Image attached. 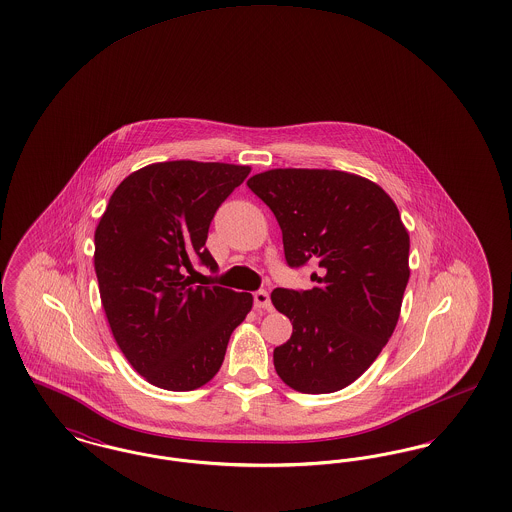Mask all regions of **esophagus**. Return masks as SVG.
Returning <instances> with one entry per match:
<instances>
[{
    "label": "esophagus",
    "instance_id": "obj_1",
    "mask_svg": "<svg viewBox=\"0 0 512 512\" xmlns=\"http://www.w3.org/2000/svg\"><path fill=\"white\" fill-rule=\"evenodd\" d=\"M253 305H255L257 309H267V311L272 309L270 295H268L267 290H259V292L253 293Z\"/></svg>",
    "mask_w": 512,
    "mask_h": 512
}]
</instances>
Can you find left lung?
Wrapping results in <instances>:
<instances>
[{
	"mask_svg": "<svg viewBox=\"0 0 512 512\" xmlns=\"http://www.w3.org/2000/svg\"><path fill=\"white\" fill-rule=\"evenodd\" d=\"M247 186L282 230L288 267L317 263L313 290L276 288L292 338L274 349L278 376L301 393L353 384L395 330L409 282V234L390 195L363 176L274 169Z\"/></svg>",
	"mask_w": 512,
	"mask_h": 512,
	"instance_id": "obj_1",
	"label": "left lung"
}]
</instances>
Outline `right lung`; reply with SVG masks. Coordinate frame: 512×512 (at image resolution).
<instances>
[{
	"label": "right lung",
	"instance_id": "right-lung-1",
	"mask_svg": "<svg viewBox=\"0 0 512 512\" xmlns=\"http://www.w3.org/2000/svg\"><path fill=\"white\" fill-rule=\"evenodd\" d=\"M249 174L226 163H155L124 178L94 236L99 295L128 363L149 384L192 391L224 361L251 293L194 286V265L217 272L211 220Z\"/></svg>",
	"mask_w": 512,
	"mask_h": 512
}]
</instances>
